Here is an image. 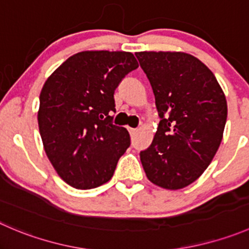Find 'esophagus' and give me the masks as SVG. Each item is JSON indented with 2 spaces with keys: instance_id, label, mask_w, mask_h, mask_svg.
<instances>
[{
  "instance_id": "obj_1",
  "label": "esophagus",
  "mask_w": 249,
  "mask_h": 249,
  "mask_svg": "<svg viewBox=\"0 0 249 249\" xmlns=\"http://www.w3.org/2000/svg\"><path fill=\"white\" fill-rule=\"evenodd\" d=\"M139 131V129H136V127H129V132H130V135H135L136 134V132Z\"/></svg>"
}]
</instances>
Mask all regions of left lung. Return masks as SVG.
Returning <instances> with one entry per match:
<instances>
[{
	"instance_id": "1",
	"label": "left lung",
	"mask_w": 249,
	"mask_h": 249,
	"mask_svg": "<svg viewBox=\"0 0 249 249\" xmlns=\"http://www.w3.org/2000/svg\"><path fill=\"white\" fill-rule=\"evenodd\" d=\"M135 55L161 119L152 144L140 153L142 166L154 185L183 189L204 173L220 146L228 118L225 93L211 69L189 53Z\"/></svg>"
}]
</instances>
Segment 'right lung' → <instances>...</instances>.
Here are the masks:
<instances>
[{"label":"right lung","instance_id":"add662e5","mask_svg":"<svg viewBox=\"0 0 249 249\" xmlns=\"http://www.w3.org/2000/svg\"><path fill=\"white\" fill-rule=\"evenodd\" d=\"M139 67L131 52L83 51L47 78L40 93L38 130L46 156L62 180L90 190L108 182L130 135L112 124L114 91Z\"/></svg>","mask_w":249,"mask_h":249}]
</instances>
